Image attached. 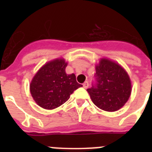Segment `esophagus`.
I'll use <instances>...</instances> for the list:
<instances>
[{"label": "esophagus", "instance_id": "1", "mask_svg": "<svg viewBox=\"0 0 152 152\" xmlns=\"http://www.w3.org/2000/svg\"><path fill=\"white\" fill-rule=\"evenodd\" d=\"M88 86H89V83H88V81H85V82L83 84V87H84V88H85V89H87V88H88Z\"/></svg>", "mask_w": 152, "mask_h": 152}]
</instances>
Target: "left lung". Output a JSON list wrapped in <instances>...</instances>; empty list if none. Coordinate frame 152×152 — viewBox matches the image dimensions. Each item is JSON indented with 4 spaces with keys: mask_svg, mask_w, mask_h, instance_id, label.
<instances>
[{
    "mask_svg": "<svg viewBox=\"0 0 152 152\" xmlns=\"http://www.w3.org/2000/svg\"><path fill=\"white\" fill-rule=\"evenodd\" d=\"M95 82L88 88L93 103L98 108L114 112L123 107L132 91L128 74L119 64L102 58L96 66Z\"/></svg>",
    "mask_w": 152,
    "mask_h": 152,
    "instance_id": "1",
    "label": "left lung"
}]
</instances>
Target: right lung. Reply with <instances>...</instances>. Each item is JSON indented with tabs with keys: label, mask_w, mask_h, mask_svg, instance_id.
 Masks as SVG:
<instances>
[{
	"label": "right lung",
	"mask_w": 152,
	"mask_h": 152,
	"mask_svg": "<svg viewBox=\"0 0 152 152\" xmlns=\"http://www.w3.org/2000/svg\"><path fill=\"white\" fill-rule=\"evenodd\" d=\"M67 62L58 58L46 63L35 75L29 88L33 100L39 107L53 110L60 107L70 95L82 87L77 82L75 74L67 75Z\"/></svg>",
	"instance_id": "1"
}]
</instances>
